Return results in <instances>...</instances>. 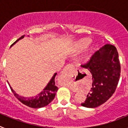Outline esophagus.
<instances>
[{"label": "esophagus", "mask_w": 128, "mask_h": 128, "mask_svg": "<svg viewBox=\"0 0 128 128\" xmlns=\"http://www.w3.org/2000/svg\"><path fill=\"white\" fill-rule=\"evenodd\" d=\"M73 66H73V65H72V64H68V65H67L65 68H64V69L63 70V71H62V74H66L68 72V70L72 68H73Z\"/></svg>", "instance_id": "esophagus-1"}]
</instances>
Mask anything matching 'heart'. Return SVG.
<instances>
[{"label":"heart","instance_id":"1","mask_svg":"<svg viewBox=\"0 0 128 128\" xmlns=\"http://www.w3.org/2000/svg\"><path fill=\"white\" fill-rule=\"evenodd\" d=\"M89 42H90V40H89L88 39H86V38H85V39L80 40H79L76 44L77 48H83V47H84L85 46H86L88 44ZM93 50H94L93 47H90V48H89L87 50L85 56H84V58H85L86 60V59L88 58V54H90V53H91L92 51Z\"/></svg>","mask_w":128,"mask_h":128}]
</instances>
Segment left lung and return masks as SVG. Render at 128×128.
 <instances>
[{"mask_svg":"<svg viewBox=\"0 0 128 128\" xmlns=\"http://www.w3.org/2000/svg\"><path fill=\"white\" fill-rule=\"evenodd\" d=\"M82 66L92 75V87L85 101L81 104L86 108H96L112 97L118 84L120 64L117 48L113 45L106 44Z\"/></svg>","mask_w":128,"mask_h":128,"instance_id":"1","label":"left lung"}]
</instances>
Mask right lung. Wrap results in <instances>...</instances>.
<instances>
[{
	"label": "right lung",
	"mask_w": 128,
	"mask_h": 128,
	"mask_svg": "<svg viewBox=\"0 0 128 128\" xmlns=\"http://www.w3.org/2000/svg\"><path fill=\"white\" fill-rule=\"evenodd\" d=\"M25 35H23L20 37L19 39H18L16 42H14L11 46L14 45V44L17 42L19 40L22 39L24 37ZM57 73H55L52 78H51V80L48 82L47 85L46 87L44 89L42 92L36 96L35 97H30V98H25V97H22L21 96H19L18 94L16 93L13 90V88H11L10 84H9L10 88H11V91L13 93L14 96L16 98H17L20 102L23 103L24 104L26 105V106H29L30 108H42L44 106H46L50 103V102L52 101L53 99L55 98L56 96V93L57 92L58 88L55 85V77H56Z\"/></svg>",
	"instance_id": "add662e5"
}]
</instances>
